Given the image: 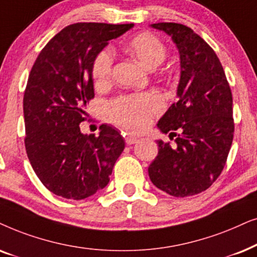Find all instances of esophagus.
I'll return each mask as SVG.
<instances>
[{
    "instance_id": "34e87169",
    "label": "esophagus",
    "mask_w": 257,
    "mask_h": 257,
    "mask_svg": "<svg viewBox=\"0 0 257 257\" xmlns=\"http://www.w3.org/2000/svg\"><path fill=\"white\" fill-rule=\"evenodd\" d=\"M124 141H125L126 145L131 146V145H134V143L138 142L139 138H138V136H134L132 134H125L124 135Z\"/></svg>"
}]
</instances>
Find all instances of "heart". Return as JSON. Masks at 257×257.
<instances>
[{
	"instance_id": "heart-1",
	"label": "heart",
	"mask_w": 257,
	"mask_h": 257,
	"mask_svg": "<svg viewBox=\"0 0 257 257\" xmlns=\"http://www.w3.org/2000/svg\"><path fill=\"white\" fill-rule=\"evenodd\" d=\"M129 55L148 69H154L163 62L167 49L162 41L152 33H141L125 44ZM114 55L110 49L100 51L94 59L91 75L96 88H105L112 77ZM162 101L155 93L122 95L109 103V117L116 125L131 132L142 131L150 118L162 109Z\"/></svg>"
}]
</instances>
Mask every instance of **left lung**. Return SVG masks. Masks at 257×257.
I'll use <instances>...</instances> for the list:
<instances>
[{
    "instance_id": "left-lung-1",
    "label": "left lung",
    "mask_w": 257,
    "mask_h": 257,
    "mask_svg": "<svg viewBox=\"0 0 257 257\" xmlns=\"http://www.w3.org/2000/svg\"><path fill=\"white\" fill-rule=\"evenodd\" d=\"M176 44L181 60L179 100L157 123L175 147L159 140L148 173L159 189L175 197L207 190L223 170L234 138L232 95L223 67L209 44L189 27L152 25Z\"/></svg>"
}]
</instances>
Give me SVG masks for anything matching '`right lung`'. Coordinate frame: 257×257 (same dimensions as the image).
Listing matches in <instances>:
<instances>
[{"label":"right lung","instance_id":"add662e5","mask_svg":"<svg viewBox=\"0 0 257 257\" xmlns=\"http://www.w3.org/2000/svg\"><path fill=\"white\" fill-rule=\"evenodd\" d=\"M133 26H68L46 44L30 70L23 96L27 155L43 186L57 196L83 200L103 189L124 149L110 125L102 124L95 136L82 134L78 124L95 96L94 59Z\"/></svg>","mask_w":257,"mask_h":257}]
</instances>
